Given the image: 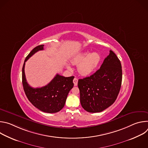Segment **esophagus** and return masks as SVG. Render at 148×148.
Listing matches in <instances>:
<instances>
[{"label":"esophagus","instance_id":"obj_1","mask_svg":"<svg viewBox=\"0 0 148 148\" xmlns=\"http://www.w3.org/2000/svg\"><path fill=\"white\" fill-rule=\"evenodd\" d=\"M73 83L74 84V86H77L78 84V79L77 78H74L73 79Z\"/></svg>","mask_w":148,"mask_h":148}]
</instances>
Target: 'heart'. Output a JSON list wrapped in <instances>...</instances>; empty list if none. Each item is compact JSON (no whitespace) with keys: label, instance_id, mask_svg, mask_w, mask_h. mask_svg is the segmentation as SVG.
Instances as JSON below:
<instances>
[{"label":"heart","instance_id":"1","mask_svg":"<svg viewBox=\"0 0 148 148\" xmlns=\"http://www.w3.org/2000/svg\"><path fill=\"white\" fill-rule=\"evenodd\" d=\"M101 60V56L97 52L90 53L84 51L75 55L71 59L72 64L77 66V71L82 75L87 76L91 74L97 67ZM70 70L71 67L67 66Z\"/></svg>","mask_w":148,"mask_h":148}]
</instances>
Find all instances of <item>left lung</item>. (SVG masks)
<instances>
[{"mask_svg":"<svg viewBox=\"0 0 148 148\" xmlns=\"http://www.w3.org/2000/svg\"><path fill=\"white\" fill-rule=\"evenodd\" d=\"M122 77L121 61L110 50L99 70L90 77L78 79L82 107L87 112L95 113L110 107L119 92Z\"/></svg>","mask_w":148,"mask_h":148,"instance_id":"obj_1","label":"left lung"}]
</instances>
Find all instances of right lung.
I'll list each match as a JSON object with an SVG mask.
<instances>
[{"label":"right lung","mask_w":148,"mask_h":148,"mask_svg":"<svg viewBox=\"0 0 148 148\" xmlns=\"http://www.w3.org/2000/svg\"><path fill=\"white\" fill-rule=\"evenodd\" d=\"M44 45L34 48L26 57L22 68V84L25 92L29 101L39 110L47 113H56L64 107L70 91L74 86V76L65 77L57 74L47 86L41 88L30 87L26 79V61L34 53L43 50Z\"/></svg>","instance_id":"add662e5"}]
</instances>
